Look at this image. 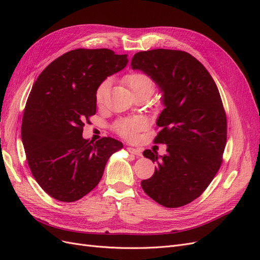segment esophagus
<instances>
[{"instance_id": "1", "label": "esophagus", "mask_w": 260, "mask_h": 260, "mask_svg": "<svg viewBox=\"0 0 260 260\" xmlns=\"http://www.w3.org/2000/svg\"><path fill=\"white\" fill-rule=\"evenodd\" d=\"M127 151L130 153V154H133V155H137V156H142V151L139 148H135V147H127Z\"/></svg>"}]
</instances>
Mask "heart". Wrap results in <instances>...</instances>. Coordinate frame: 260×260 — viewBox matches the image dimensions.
Segmentation results:
<instances>
[{
	"label": "heart",
	"instance_id": "1",
	"mask_svg": "<svg viewBox=\"0 0 260 260\" xmlns=\"http://www.w3.org/2000/svg\"><path fill=\"white\" fill-rule=\"evenodd\" d=\"M124 82L127 83V85L130 88L131 91L136 90L138 88H141V86H148V88L153 89V82L149 78L143 74H131L128 75L124 78ZM108 84L109 81L105 80L102 82L96 89L95 92V99H96V103L99 105L103 104V102L105 100V96L107 94L108 90ZM116 131L121 135L122 137L127 138V139H132L135 138L137 135V132L143 128V121L139 119V118H131V119H123L118 121L115 125Z\"/></svg>",
	"mask_w": 260,
	"mask_h": 260
}]
</instances>
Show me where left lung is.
Here are the masks:
<instances>
[{"label":"left lung","instance_id":"1","mask_svg":"<svg viewBox=\"0 0 260 260\" xmlns=\"http://www.w3.org/2000/svg\"><path fill=\"white\" fill-rule=\"evenodd\" d=\"M161 92L164 109L155 142L167 154L149 149L154 175L141 182L144 192L168 208L184 206L206 190L221 165L226 143V118L217 85L207 69L186 52L157 49L139 52L131 60Z\"/></svg>","mask_w":260,"mask_h":260}]
</instances>
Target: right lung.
I'll return each instance as SVG.
<instances>
[{"mask_svg": "<svg viewBox=\"0 0 260 260\" xmlns=\"http://www.w3.org/2000/svg\"><path fill=\"white\" fill-rule=\"evenodd\" d=\"M128 61L108 49H78L52 61L34 83L21 140L31 172L53 199L69 203L90 193L109 157L123 147L113 138L94 143L82 132L96 112L98 86Z\"/></svg>", "mask_w": 260, "mask_h": 260, "instance_id": "right-lung-1", "label": "right lung"}]
</instances>
